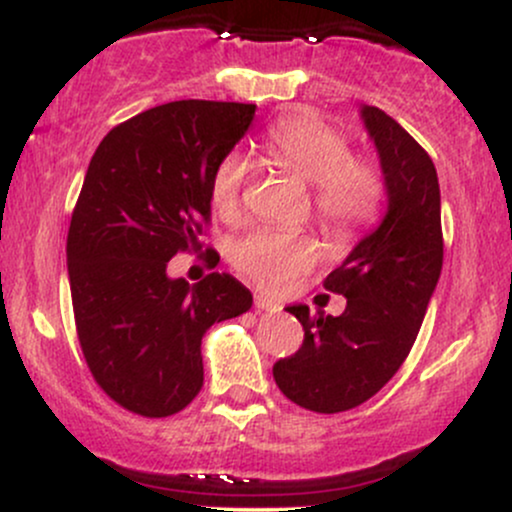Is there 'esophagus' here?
I'll use <instances>...</instances> for the list:
<instances>
[{"label":"esophagus","instance_id":"esophagus-1","mask_svg":"<svg viewBox=\"0 0 512 512\" xmlns=\"http://www.w3.org/2000/svg\"><path fill=\"white\" fill-rule=\"evenodd\" d=\"M255 308L257 310H264V313H279V303H274L272 298L267 296H255Z\"/></svg>","mask_w":512,"mask_h":512}]
</instances>
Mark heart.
<instances>
[{"instance_id":"heart-1","label":"heart","mask_w":512,"mask_h":512,"mask_svg":"<svg viewBox=\"0 0 512 512\" xmlns=\"http://www.w3.org/2000/svg\"><path fill=\"white\" fill-rule=\"evenodd\" d=\"M264 146L279 166L293 170L310 185L317 223L334 238H349L375 221L385 202V175L368 156H356L344 132L313 113L279 117L264 134ZM250 161L228 151L216 163L209 195L223 219H233L243 204ZM317 260L313 238L260 228L240 238L231 262L264 291H281Z\"/></svg>"}]
</instances>
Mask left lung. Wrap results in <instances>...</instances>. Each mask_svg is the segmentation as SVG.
Returning a JSON list of instances; mask_svg holds the SVG:
<instances>
[{
	"instance_id": "obj_1",
	"label": "left lung",
	"mask_w": 512,
	"mask_h": 512,
	"mask_svg": "<svg viewBox=\"0 0 512 512\" xmlns=\"http://www.w3.org/2000/svg\"><path fill=\"white\" fill-rule=\"evenodd\" d=\"M361 117L380 156L387 214L325 279L327 291L346 298L344 313L310 315L308 305H289L305 337L272 368L279 390L317 414L349 411L383 390L416 342L443 269L431 156L380 108L363 105Z\"/></svg>"
}]
</instances>
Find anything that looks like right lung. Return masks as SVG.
<instances>
[{
  "mask_svg": "<svg viewBox=\"0 0 512 512\" xmlns=\"http://www.w3.org/2000/svg\"><path fill=\"white\" fill-rule=\"evenodd\" d=\"M252 117V103L156 105L110 129L88 163L67 233L76 334L93 380L132 414L185 409L204 385V332L250 310L231 274L187 284L166 267L202 250L211 175Z\"/></svg>",
  "mask_w": 512,
  "mask_h": 512,
  "instance_id": "obj_1",
  "label": "right lung"
}]
</instances>
